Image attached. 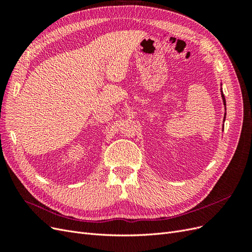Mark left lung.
<instances>
[{
    "label": "left lung",
    "mask_w": 252,
    "mask_h": 252,
    "mask_svg": "<svg viewBox=\"0 0 252 252\" xmlns=\"http://www.w3.org/2000/svg\"><path fill=\"white\" fill-rule=\"evenodd\" d=\"M220 86H222V84H220ZM220 94H222V98H223V104L225 106V110H226V100H225V96H224V94L222 91V88H220ZM225 119H226V112H225V116H224V120L223 122H225ZM223 128H224V124H223Z\"/></svg>",
    "instance_id": "8db88e82"
}]
</instances>
